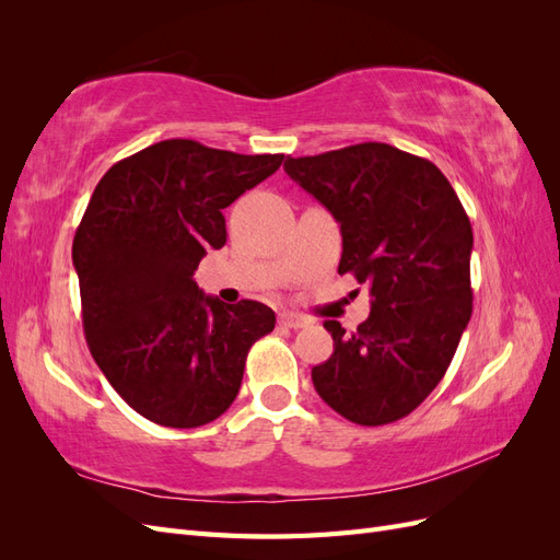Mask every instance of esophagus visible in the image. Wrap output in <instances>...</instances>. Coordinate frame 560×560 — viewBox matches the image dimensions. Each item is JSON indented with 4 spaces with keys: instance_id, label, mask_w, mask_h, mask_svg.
<instances>
[{
    "instance_id": "obj_1",
    "label": "esophagus",
    "mask_w": 560,
    "mask_h": 560,
    "mask_svg": "<svg viewBox=\"0 0 560 560\" xmlns=\"http://www.w3.org/2000/svg\"><path fill=\"white\" fill-rule=\"evenodd\" d=\"M278 322H280L282 327H290V329H301V327L308 325V319L296 315V313H280Z\"/></svg>"
}]
</instances>
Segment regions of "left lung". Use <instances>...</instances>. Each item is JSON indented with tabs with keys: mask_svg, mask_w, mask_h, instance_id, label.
<instances>
[{
	"mask_svg": "<svg viewBox=\"0 0 560 560\" xmlns=\"http://www.w3.org/2000/svg\"><path fill=\"white\" fill-rule=\"evenodd\" d=\"M284 171L325 206L343 235L338 273L371 287V313L346 334L313 385L358 425H387L444 378L471 317V224L434 163L383 142L287 156Z\"/></svg>",
	"mask_w": 560,
	"mask_h": 560,
	"instance_id": "obj_1",
	"label": "left lung"
}]
</instances>
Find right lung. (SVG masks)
I'll return each mask as SVG.
<instances>
[{
    "instance_id": "1",
    "label": "right lung",
    "mask_w": 560,
    "mask_h": 560,
    "mask_svg": "<svg viewBox=\"0 0 560 560\" xmlns=\"http://www.w3.org/2000/svg\"><path fill=\"white\" fill-rule=\"evenodd\" d=\"M282 159L163 140L95 186L72 245L83 334L112 387L156 425L189 430L222 416L249 348L276 327L259 301L202 294L194 270L226 243L222 210Z\"/></svg>"
}]
</instances>
